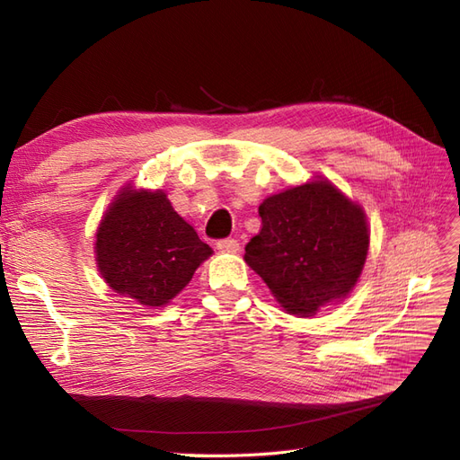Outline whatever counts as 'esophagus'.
I'll return each mask as SVG.
<instances>
[{
	"instance_id": "34e87169",
	"label": "esophagus",
	"mask_w": 460,
	"mask_h": 460,
	"mask_svg": "<svg viewBox=\"0 0 460 460\" xmlns=\"http://www.w3.org/2000/svg\"><path fill=\"white\" fill-rule=\"evenodd\" d=\"M217 249L220 253H238L240 252V242L234 240V238H228V240H220L217 243Z\"/></svg>"
}]
</instances>
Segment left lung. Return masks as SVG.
<instances>
[{
  "instance_id": "left-lung-1",
  "label": "left lung",
  "mask_w": 460,
  "mask_h": 460,
  "mask_svg": "<svg viewBox=\"0 0 460 460\" xmlns=\"http://www.w3.org/2000/svg\"><path fill=\"white\" fill-rule=\"evenodd\" d=\"M259 215L243 259L288 313L313 316L351 294L370 243L363 207L318 176L269 196Z\"/></svg>"
}]
</instances>
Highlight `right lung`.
Here are the masks:
<instances>
[{
  "instance_id": "add662e5",
  "label": "right lung",
  "mask_w": 460,
  "mask_h": 460,
  "mask_svg": "<svg viewBox=\"0 0 460 460\" xmlns=\"http://www.w3.org/2000/svg\"><path fill=\"white\" fill-rule=\"evenodd\" d=\"M93 245L107 286L149 309L176 297L213 255L163 190H136L132 184L120 188L107 207Z\"/></svg>"
}]
</instances>
